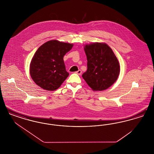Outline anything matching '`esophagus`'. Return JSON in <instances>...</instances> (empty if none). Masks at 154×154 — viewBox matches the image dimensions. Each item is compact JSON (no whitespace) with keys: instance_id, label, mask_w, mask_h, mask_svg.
<instances>
[{"instance_id":"obj_1","label":"esophagus","mask_w":154,"mask_h":154,"mask_svg":"<svg viewBox=\"0 0 154 154\" xmlns=\"http://www.w3.org/2000/svg\"><path fill=\"white\" fill-rule=\"evenodd\" d=\"M81 73H82V72H81V70H78V71H77V72H75V73L77 74H79V75H80Z\"/></svg>"}]
</instances>
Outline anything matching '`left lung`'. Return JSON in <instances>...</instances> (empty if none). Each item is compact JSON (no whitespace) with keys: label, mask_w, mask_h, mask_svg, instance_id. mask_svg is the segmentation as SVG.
Returning <instances> with one entry per match:
<instances>
[{"label":"left lung","mask_w":154,"mask_h":154,"mask_svg":"<svg viewBox=\"0 0 154 154\" xmlns=\"http://www.w3.org/2000/svg\"><path fill=\"white\" fill-rule=\"evenodd\" d=\"M87 58V70L82 78L93 91H103L117 80L120 66L110 47L103 43L87 44L84 47Z\"/></svg>","instance_id":"8db88e82"}]
</instances>
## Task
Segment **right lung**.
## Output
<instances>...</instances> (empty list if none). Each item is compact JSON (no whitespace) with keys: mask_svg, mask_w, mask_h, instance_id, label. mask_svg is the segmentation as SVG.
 <instances>
[{"mask_svg":"<svg viewBox=\"0 0 154 154\" xmlns=\"http://www.w3.org/2000/svg\"><path fill=\"white\" fill-rule=\"evenodd\" d=\"M73 44L50 40L41 45L30 64V74L34 82L47 91L57 89L69 76L63 57Z\"/></svg>","mask_w":154,"mask_h":154,"instance_id":"1","label":"right lung"}]
</instances>
